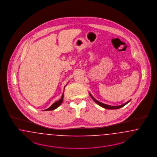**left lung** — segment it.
<instances>
[{
    "label": "left lung",
    "instance_id": "left-lung-1",
    "mask_svg": "<svg viewBox=\"0 0 157 157\" xmlns=\"http://www.w3.org/2000/svg\"><path fill=\"white\" fill-rule=\"evenodd\" d=\"M89 94H90V95L91 96V97L92 98V99L94 100V102H96L97 104H98L100 106H101V107H102L103 108H104V109H120V108H121V107H124V105H125L127 104H128V102H130V101H131V100H130L129 101H128L127 102H125V103H124V104H123L122 105H118V106H113V105H107V104H104V103H102V102H100V101H97V100H96V98H94V97H93V96H92L90 93H89Z\"/></svg>",
    "mask_w": 157,
    "mask_h": 157
}]
</instances>
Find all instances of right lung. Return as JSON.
I'll return each mask as SVG.
<instances>
[{
	"label": "right lung",
	"instance_id": "obj_1",
	"mask_svg": "<svg viewBox=\"0 0 157 157\" xmlns=\"http://www.w3.org/2000/svg\"><path fill=\"white\" fill-rule=\"evenodd\" d=\"M66 84V85H67ZM66 85L65 86V87L66 86ZM65 87H64V88H65ZM63 97H64V93H63V95L61 96V98L59 100V101H56V102H54L49 108H48V109H45L44 111H50V110H53V109H57V107H59L60 105H61V104H62V102H63Z\"/></svg>",
	"mask_w": 157,
	"mask_h": 157
}]
</instances>
